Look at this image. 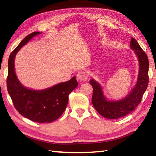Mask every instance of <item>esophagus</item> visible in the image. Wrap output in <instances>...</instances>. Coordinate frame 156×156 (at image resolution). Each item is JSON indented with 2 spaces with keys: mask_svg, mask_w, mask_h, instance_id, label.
I'll return each instance as SVG.
<instances>
[{
  "mask_svg": "<svg viewBox=\"0 0 156 156\" xmlns=\"http://www.w3.org/2000/svg\"><path fill=\"white\" fill-rule=\"evenodd\" d=\"M76 77H77L78 80L84 81V80H86L87 79L88 75H87V73L85 72H84V71H80V72H78L77 75H76Z\"/></svg>",
  "mask_w": 156,
  "mask_h": 156,
  "instance_id": "1",
  "label": "esophagus"
}]
</instances>
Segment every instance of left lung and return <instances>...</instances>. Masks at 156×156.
Masks as SVG:
<instances>
[{"mask_svg":"<svg viewBox=\"0 0 156 156\" xmlns=\"http://www.w3.org/2000/svg\"><path fill=\"white\" fill-rule=\"evenodd\" d=\"M130 47L138 56L139 73L136 86L127 96L118 101H108L100 84L94 79L89 81L93 87L92 104L100 115L109 119H118L133 112L141 102L149 83V65L147 55L133 38L131 39Z\"/></svg>","mask_w":156,"mask_h":156,"instance_id":"8db88e82","label":"left lung"}]
</instances>
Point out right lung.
<instances>
[{"mask_svg": "<svg viewBox=\"0 0 156 156\" xmlns=\"http://www.w3.org/2000/svg\"><path fill=\"white\" fill-rule=\"evenodd\" d=\"M40 34L34 31L29 34L11 53L8 60L7 87L14 107L20 115L36 122H51L64 112L68 103L69 94L78 83L76 77H73L69 81L50 88L36 91L25 87L18 80L14 69L16 54L34 36Z\"/></svg>", "mask_w": 156, "mask_h": 156, "instance_id": "1", "label": "right lung"}]
</instances>
